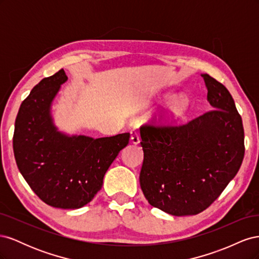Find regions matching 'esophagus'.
<instances>
[{
	"label": "esophagus",
	"mask_w": 259,
	"mask_h": 259,
	"mask_svg": "<svg viewBox=\"0 0 259 259\" xmlns=\"http://www.w3.org/2000/svg\"><path fill=\"white\" fill-rule=\"evenodd\" d=\"M131 142L135 145H138L140 143V136L136 131H131Z\"/></svg>",
	"instance_id": "34e87169"
}]
</instances>
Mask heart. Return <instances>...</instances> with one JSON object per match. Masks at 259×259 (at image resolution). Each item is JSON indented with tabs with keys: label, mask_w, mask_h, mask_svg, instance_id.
Returning a JSON list of instances; mask_svg holds the SVG:
<instances>
[{
	"label": "heart",
	"mask_w": 259,
	"mask_h": 259,
	"mask_svg": "<svg viewBox=\"0 0 259 259\" xmlns=\"http://www.w3.org/2000/svg\"><path fill=\"white\" fill-rule=\"evenodd\" d=\"M188 105H189V99H188L185 95H180L171 101L170 110L175 114H179L186 110Z\"/></svg>",
	"instance_id": "b5f03b06"
}]
</instances>
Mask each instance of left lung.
<instances>
[{
  "label": "left lung",
  "mask_w": 259,
  "mask_h": 259,
  "mask_svg": "<svg viewBox=\"0 0 259 259\" xmlns=\"http://www.w3.org/2000/svg\"><path fill=\"white\" fill-rule=\"evenodd\" d=\"M202 77L213 110L182 125L151 121L140 126V187L150 205L174 216L206 209L244 158V130L232 96L214 77Z\"/></svg>",
  "instance_id": "left-lung-1"
}]
</instances>
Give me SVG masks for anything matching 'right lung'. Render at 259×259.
<instances>
[{"label":"right lung","mask_w":259,"mask_h":259,"mask_svg":"<svg viewBox=\"0 0 259 259\" xmlns=\"http://www.w3.org/2000/svg\"><path fill=\"white\" fill-rule=\"evenodd\" d=\"M68 79L64 69L36 84L15 121L14 155L31 189L53 207L80 208L101 189L109 166L126 147L130 133L94 139L57 131L51 106Z\"/></svg>","instance_id":"right-lung-1"}]
</instances>
